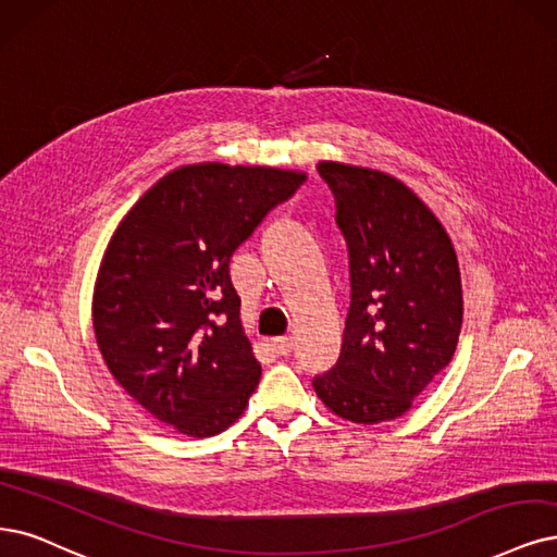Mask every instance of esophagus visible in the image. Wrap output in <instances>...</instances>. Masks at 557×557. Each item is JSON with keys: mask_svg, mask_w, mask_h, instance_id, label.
<instances>
[{"mask_svg": "<svg viewBox=\"0 0 557 557\" xmlns=\"http://www.w3.org/2000/svg\"><path fill=\"white\" fill-rule=\"evenodd\" d=\"M271 348L277 356H289L294 351V339L292 337H280L271 342Z\"/></svg>", "mask_w": 557, "mask_h": 557, "instance_id": "1", "label": "esophagus"}]
</instances>
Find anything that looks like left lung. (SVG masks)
<instances>
[{
	"instance_id": "1",
	"label": "left lung",
	"mask_w": 557,
	"mask_h": 557,
	"mask_svg": "<svg viewBox=\"0 0 557 557\" xmlns=\"http://www.w3.org/2000/svg\"><path fill=\"white\" fill-rule=\"evenodd\" d=\"M317 172L335 197L351 302L339 358L312 385L344 420H395L455 356L463 321L455 247L395 176L342 162Z\"/></svg>"
}]
</instances>
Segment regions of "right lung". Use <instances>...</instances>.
<instances>
[{"mask_svg":"<svg viewBox=\"0 0 557 557\" xmlns=\"http://www.w3.org/2000/svg\"><path fill=\"white\" fill-rule=\"evenodd\" d=\"M305 178L275 168L185 164L116 226L94 289L96 342L116 383L178 434H220L259 385L230 261Z\"/></svg>","mask_w":557,"mask_h":557,"instance_id":"1","label":"right lung"}]
</instances>
